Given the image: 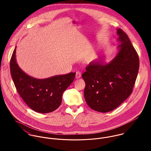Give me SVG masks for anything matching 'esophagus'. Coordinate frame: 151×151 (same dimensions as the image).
I'll return each mask as SVG.
<instances>
[{
  "label": "esophagus",
  "instance_id": "obj_1",
  "mask_svg": "<svg viewBox=\"0 0 151 151\" xmlns=\"http://www.w3.org/2000/svg\"><path fill=\"white\" fill-rule=\"evenodd\" d=\"M81 76V73L80 71H77L76 72V77L77 78H80Z\"/></svg>",
  "mask_w": 151,
  "mask_h": 151
}]
</instances>
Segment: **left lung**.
<instances>
[{"instance_id":"1","label":"left lung","mask_w":151,"mask_h":151,"mask_svg":"<svg viewBox=\"0 0 151 151\" xmlns=\"http://www.w3.org/2000/svg\"><path fill=\"white\" fill-rule=\"evenodd\" d=\"M117 34L122 44L115 58L107 65L91 63L82 74L86 104L99 112L106 113L122 104L132 93L138 73V55L128 35L122 29Z\"/></svg>"}]
</instances>
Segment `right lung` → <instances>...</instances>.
Listing matches in <instances>:
<instances>
[{
  "label": "right lung",
  "instance_id": "right-lung-1",
  "mask_svg": "<svg viewBox=\"0 0 151 151\" xmlns=\"http://www.w3.org/2000/svg\"><path fill=\"white\" fill-rule=\"evenodd\" d=\"M15 55L16 48L10 59V73L14 86L23 101L31 109L38 113H50L57 109L62 103L63 92L74 81L76 73L43 80L36 79L20 68Z\"/></svg>",
  "mask_w": 151,
  "mask_h": 151
}]
</instances>
